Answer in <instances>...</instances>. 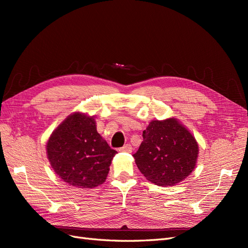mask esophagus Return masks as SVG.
<instances>
[{"label":"esophagus","instance_id":"34e87169","mask_svg":"<svg viewBox=\"0 0 248 248\" xmlns=\"http://www.w3.org/2000/svg\"><path fill=\"white\" fill-rule=\"evenodd\" d=\"M119 151H120V152H126V153H131V151H132V147H131V145L127 144V145H125L124 147L120 148V149H119Z\"/></svg>","mask_w":248,"mask_h":248}]
</instances>
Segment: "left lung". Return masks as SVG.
Instances as JSON below:
<instances>
[{"instance_id": "left-lung-1", "label": "left lung", "mask_w": 248, "mask_h": 248, "mask_svg": "<svg viewBox=\"0 0 248 248\" xmlns=\"http://www.w3.org/2000/svg\"><path fill=\"white\" fill-rule=\"evenodd\" d=\"M142 139L133 157L140 171L151 183L174 186L196 169L199 144L178 119L152 120L142 131Z\"/></svg>"}]
</instances>
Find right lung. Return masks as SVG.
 Instances as JSON below:
<instances>
[{"label": "right lung", "instance_id": "obj_1", "mask_svg": "<svg viewBox=\"0 0 248 248\" xmlns=\"http://www.w3.org/2000/svg\"><path fill=\"white\" fill-rule=\"evenodd\" d=\"M117 151L97 132L93 116L74 111L52 131L46 155L64 182L78 188H94L106 182Z\"/></svg>", "mask_w": 248, "mask_h": 248}]
</instances>
